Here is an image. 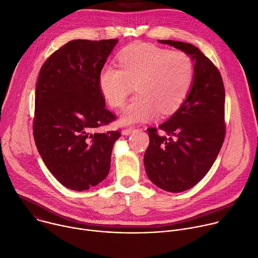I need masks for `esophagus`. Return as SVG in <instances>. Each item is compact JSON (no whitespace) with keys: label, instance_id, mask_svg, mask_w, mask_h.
<instances>
[{"label":"esophagus","instance_id":"1","mask_svg":"<svg viewBox=\"0 0 258 258\" xmlns=\"http://www.w3.org/2000/svg\"><path fill=\"white\" fill-rule=\"evenodd\" d=\"M136 131V128L135 127H130V128H124V130H122V132H121V134L123 135V136H128V135H131L132 133H134Z\"/></svg>","mask_w":258,"mask_h":258}]
</instances>
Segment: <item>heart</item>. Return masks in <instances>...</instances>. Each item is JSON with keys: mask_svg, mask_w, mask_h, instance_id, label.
<instances>
[{"mask_svg": "<svg viewBox=\"0 0 258 258\" xmlns=\"http://www.w3.org/2000/svg\"><path fill=\"white\" fill-rule=\"evenodd\" d=\"M119 68L105 66L99 73V89L108 104L122 107L136 85L138 95L120 115L122 124L168 115L185 102L194 80V64L182 51L136 43L118 56Z\"/></svg>", "mask_w": 258, "mask_h": 258, "instance_id": "1", "label": "heart"}]
</instances>
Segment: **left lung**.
Segmentation results:
<instances>
[{
    "label": "left lung",
    "mask_w": 258,
    "mask_h": 258,
    "mask_svg": "<svg viewBox=\"0 0 258 258\" xmlns=\"http://www.w3.org/2000/svg\"><path fill=\"white\" fill-rule=\"evenodd\" d=\"M187 53L194 62V80L181 106L158 128H148L145 169L158 188L172 193L191 189L206 175L222 148L225 87L214 64L195 46L158 40Z\"/></svg>",
    "instance_id": "1"
}]
</instances>
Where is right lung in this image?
Returning a JSON list of instances; mask_svg holds the SVG:
<instances>
[{
  "label": "right lung",
  "instance_id": "1",
  "mask_svg": "<svg viewBox=\"0 0 258 258\" xmlns=\"http://www.w3.org/2000/svg\"><path fill=\"white\" fill-rule=\"evenodd\" d=\"M117 39L75 40L53 53L35 88L33 137L48 169L64 187L85 191L108 174L115 131L98 133L115 119L105 108L99 73Z\"/></svg>",
  "mask_w": 258,
  "mask_h": 258
}]
</instances>
